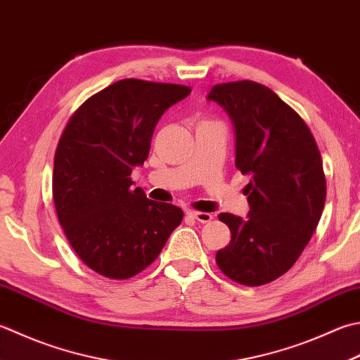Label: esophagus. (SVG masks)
Here are the masks:
<instances>
[{"label":"esophagus","instance_id":"1","mask_svg":"<svg viewBox=\"0 0 360 360\" xmlns=\"http://www.w3.org/2000/svg\"><path fill=\"white\" fill-rule=\"evenodd\" d=\"M187 215L190 218H193V220H196L198 223H209L210 220H212V215L207 212H196V210H190V212H187Z\"/></svg>","mask_w":360,"mask_h":360}]
</instances>
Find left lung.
I'll return each instance as SVG.
<instances>
[{
    "label": "left lung",
    "instance_id": "1",
    "mask_svg": "<svg viewBox=\"0 0 360 360\" xmlns=\"http://www.w3.org/2000/svg\"><path fill=\"white\" fill-rule=\"evenodd\" d=\"M207 100L231 117L236 167L251 178L248 218L218 215L231 242L217 251V265L238 284H269L292 269L320 221L326 179L319 146L304 120L262 84H217Z\"/></svg>",
    "mask_w": 360,
    "mask_h": 360
}]
</instances>
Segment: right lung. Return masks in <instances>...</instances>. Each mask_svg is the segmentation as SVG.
I'll list each match as a JSON object with an SVG mask.
<instances>
[{
  "label": "right lung",
  "instance_id": "add662e5",
  "mask_svg": "<svg viewBox=\"0 0 360 360\" xmlns=\"http://www.w3.org/2000/svg\"><path fill=\"white\" fill-rule=\"evenodd\" d=\"M190 87L122 79L90 96L63 129L53 200L70 245L89 269L128 279L153 264L182 221V209L146 198L131 173L143 165L164 112Z\"/></svg>",
  "mask_w": 360,
  "mask_h": 360
}]
</instances>
